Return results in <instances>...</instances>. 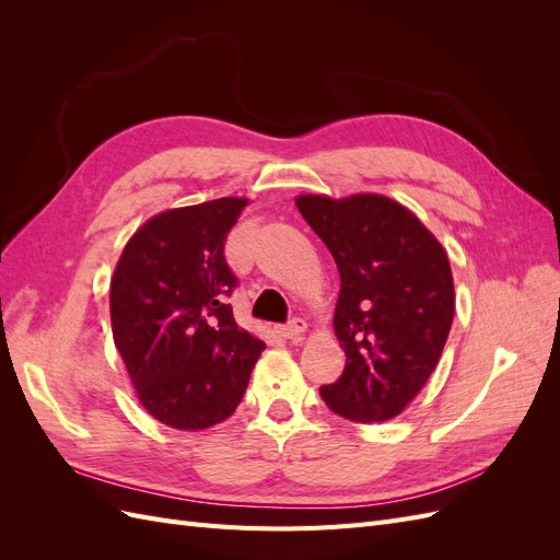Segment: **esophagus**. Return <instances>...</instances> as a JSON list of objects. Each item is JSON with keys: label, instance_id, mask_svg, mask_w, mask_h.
<instances>
[{"label": "esophagus", "instance_id": "34e87169", "mask_svg": "<svg viewBox=\"0 0 560 560\" xmlns=\"http://www.w3.org/2000/svg\"><path fill=\"white\" fill-rule=\"evenodd\" d=\"M306 329H308L306 319L294 317V319L290 322V325H282V327H278V334H280V336H284V338H290V341H299V338H303V334H306Z\"/></svg>", "mask_w": 560, "mask_h": 560}]
</instances>
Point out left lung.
<instances>
[{"label": "left lung", "mask_w": 560, "mask_h": 560, "mask_svg": "<svg viewBox=\"0 0 560 560\" xmlns=\"http://www.w3.org/2000/svg\"><path fill=\"white\" fill-rule=\"evenodd\" d=\"M296 208L341 273L334 331L346 369L319 397L352 422L395 418L446 346L455 313L448 254L409 208L381 194H301Z\"/></svg>", "instance_id": "left-lung-1"}]
</instances>
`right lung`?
Returning a JSON list of instances; mask_svg holds the SVG:
<instances>
[{
	"mask_svg": "<svg viewBox=\"0 0 560 560\" xmlns=\"http://www.w3.org/2000/svg\"><path fill=\"white\" fill-rule=\"evenodd\" d=\"M229 196L154 214L109 282L114 343L140 404L167 428L208 430L245 395L264 341L233 319L224 241L247 208Z\"/></svg>",
	"mask_w": 560,
	"mask_h": 560,
	"instance_id": "obj_1",
	"label": "right lung"
}]
</instances>
